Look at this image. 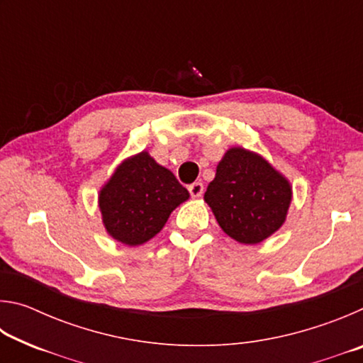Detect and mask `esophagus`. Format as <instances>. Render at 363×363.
I'll list each match as a JSON object with an SVG mask.
<instances>
[{"label":"esophagus","mask_w":363,"mask_h":363,"mask_svg":"<svg viewBox=\"0 0 363 363\" xmlns=\"http://www.w3.org/2000/svg\"><path fill=\"white\" fill-rule=\"evenodd\" d=\"M189 192H190V195L194 196V199H200L201 195H203V192H205V187H203V182H194V184H190L189 186Z\"/></svg>","instance_id":"34e87169"}]
</instances>
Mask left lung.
<instances>
[{
    "mask_svg": "<svg viewBox=\"0 0 363 363\" xmlns=\"http://www.w3.org/2000/svg\"><path fill=\"white\" fill-rule=\"evenodd\" d=\"M293 199L290 181L266 158L245 147H230L208 184L205 201L227 235L256 245L285 224Z\"/></svg>",
    "mask_w": 363,
    "mask_h": 363,
    "instance_id": "left-lung-1",
    "label": "left lung"
}]
</instances>
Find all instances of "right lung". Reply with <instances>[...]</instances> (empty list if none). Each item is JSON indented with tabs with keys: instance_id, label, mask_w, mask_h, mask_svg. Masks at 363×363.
Masks as SVG:
<instances>
[{
	"instance_id": "add662e5",
	"label": "right lung",
	"mask_w": 363,
	"mask_h": 363,
	"mask_svg": "<svg viewBox=\"0 0 363 363\" xmlns=\"http://www.w3.org/2000/svg\"><path fill=\"white\" fill-rule=\"evenodd\" d=\"M189 196L176 176L143 150L115 168L97 201L108 235L128 247H139L163 229L169 214Z\"/></svg>"
}]
</instances>
